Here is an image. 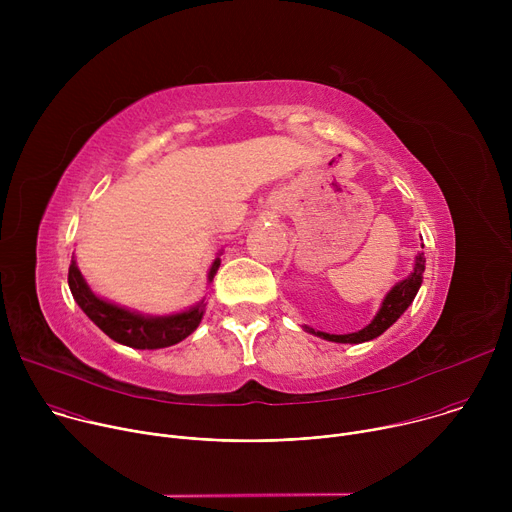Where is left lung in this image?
<instances>
[{"label":"left lung","instance_id":"8db88e82","mask_svg":"<svg viewBox=\"0 0 512 512\" xmlns=\"http://www.w3.org/2000/svg\"><path fill=\"white\" fill-rule=\"evenodd\" d=\"M423 271H425V257L423 253H417L415 255V263H413V271L397 281L389 291L387 296L379 308V312L375 314V318L371 320L369 326H364L362 330L358 332H350V334H328V332H320V330H314L310 326H304L306 332L314 334V336H320L324 340H330V342H340V344H360V342H369L377 336H381L387 328H391L401 316L403 312L413 304L417 291L421 287V281H423Z\"/></svg>","mask_w":512,"mask_h":512}]
</instances>
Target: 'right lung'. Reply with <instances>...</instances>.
Instances as JSON below:
<instances>
[{
    "label": "right lung",
    "instance_id": "add662e5",
    "mask_svg": "<svg viewBox=\"0 0 512 512\" xmlns=\"http://www.w3.org/2000/svg\"><path fill=\"white\" fill-rule=\"evenodd\" d=\"M218 265H221V253H216V259L208 269V283L214 279ZM68 287L72 298L95 326H99L111 340L137 350H156L182 342L198 328L206 310L204 300L188 310L166 316L141 314L137 310L113 304L97 296L89 287L75 257H72L68 267Z\"/></svg>",
    "mask_w": 512,
    "mask_h": 512
}]
</instances>
